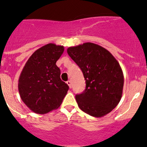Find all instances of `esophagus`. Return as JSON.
Here are the masks:
<instances>
[{"mask_svg":"<svg viewBox=\"0 0 147 147\" xmlns=\"http://www.w3.org/2000/svg\"><path fill=\"white\" fill-rule=\"evenodd\" d=\"M67 85L69 86V87L71 88V86H72V84H71V81H70V80H68V81L67 82Z\"/></svg>","mask_w":147,"mask_h":147,"instance_id":"1","label":"esophagus"}]
</instances>
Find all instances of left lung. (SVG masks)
Returning a JSON list of instances; mask_svg holds the SVG:
<instances>
[{"label":"left lung","mask_w":147,"mask_h":147,"mask_svg":"<svg viewBox=\"0 0 147 147\" xmlns=\"http://www.w3.org/2000/svg\"><path fill=\"white\" fill-rule=\"evenodd\" d=\"M67 52L86 80L84 92L75 96L80 109L96 118L109 113L123 95L124 76L118 61L106 49L91 42L69 47Z\"/></svg>","instance_id":"obj_1"}]
</instances>
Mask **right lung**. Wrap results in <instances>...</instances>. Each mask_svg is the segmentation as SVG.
<instances>
[{
    "mask_svg": "<svg viewBox=\"0 0 147 147\" xmlns=\"http://www.w3.org/2000/svg\"><path fill=\"white\" fill-rule=\"evenodd\" d=\"M64 46L48 44L37 49L24 65L18 80V90L24 104L35 113L58 109L69 86L61 79L56 62Z\"/></svg>",
    "mask_w": 147,
    "mask_h": 147,
    "instance_id": "obj_1",
    "label": "right lung"
}]
</instances>
